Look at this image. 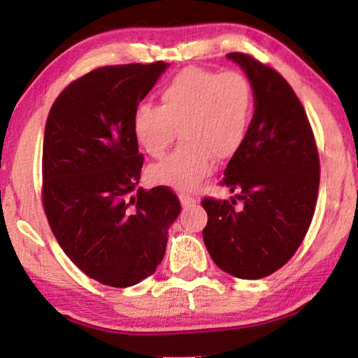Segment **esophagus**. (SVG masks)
I'll list each match as a JSON object with an SVG mask.
<instances>
[{
    "label": "esophagus",
    "mask_w": 358,
    "mask_h": 358,
    "mask_svg": "<svg viewBox=\"0 0 358 358\" xmlns=\"http://www.w3.org/2000/svg\"><path fill=\"white\" fill-rule=\"evenodd\" d=\"M180 202L183 207H191V205L196 203V197L189 196V194H180Z\"/></svg>",
    "instance_id": "obj_1"
}]
</instances>
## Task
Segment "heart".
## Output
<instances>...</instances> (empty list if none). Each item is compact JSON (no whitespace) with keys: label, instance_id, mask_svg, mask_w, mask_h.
<instances>
[{"label":"heart","instance_id":"b5f03b06","mask_svg":"<svg viewBox=\"0 0 358 358\" xmlns=\"http://www.w3.org/2000/svg\"><path fill=\"white\" fill-rule=\"evenodd\" d=\"M254 115V92L237 71L187 68L159 92V107L142 104L132 120L134 136L151 157L173 155L148 171L156 185L194 191L213 171V157L229 159L243 147Z\"/></svg>","mask_w":358,"mask_h":358}]
</instances>
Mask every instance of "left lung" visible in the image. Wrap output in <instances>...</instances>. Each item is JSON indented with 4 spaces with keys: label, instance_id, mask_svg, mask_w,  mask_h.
Returning a JSON list of instances; mask_svg holds the SVG:
<instances>
[{
    "label": "left lung",
    "instance_id": "8db88e82",
    "mask_svg": "<svg viewBox=\"0 0 358 358\" xmlns=\"http://www.w3.org/2000/svg\"><path fill=\"white\" fill-rule=\"evenodd\" d=\"M250 78L254 117L230 157L222 186L237 201L205 197L203 241L213 262L241 280H260L286 265L310 229L319 191V153L310 120L292 87L271 66L227 53Z\"/></svg>",
    "mask_w": 358,
    "mask_h": 358
}]
</instances>
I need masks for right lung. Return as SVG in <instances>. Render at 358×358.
<instances>
[{
    "label": "right lung",
    "instance_id": "add662e5",
    "mask_svg": "<svg viewBox=\"0 0 358 358\" xmlns=\"http://www.w3.org/2000/svg\"><path fill=\"white\" fill-rule=\"evenodd\" d=\"M167 64H118L71 82L48 112L42 203L53 235L85 275L129 287L153 275L181 205L166 186L137 187L132 120Z\"/></svg>",
    "mask_w": 358,
    "mask_h": 358
}]
</instances>
